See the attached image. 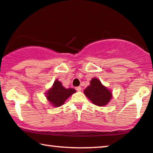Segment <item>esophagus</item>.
<instances>
[{
  "label": "esophagus",
  "instance_id": "34e87169",
  "mask_svg": "<svg viewBox=\"0 0 153 153\" xmlns=\"http://www.w3.org/2000/svg\"><path fill=\"white\" fill-rule=\"evenodd\" d=\"M75 89L78 91H80L81 90V87H75Z\"/></svg>",
  "mask_w": 153,
  "mask_h": 153
}]
</instances>
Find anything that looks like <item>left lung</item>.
Masks as SVG:
<instances>
[{
	"label": "left lung",
	"instance_id": "1",
	"mask_svg": "<svg viewBox=\"0 0 153 153\" xmlns=\"http://www.w3.org/2000/svg\"><path fill=\"white\" fill-rule=\"evenodd\" d=\"M84 92L94 104L99 106L106 105L112 97L111 91L97 78H93L91 80L90 85L85 89Z\"/></svg>",
	"mask_w": 153,
	"mask_h": 153
}]
</instances>
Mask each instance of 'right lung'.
Wrapping results in <instances>:
<instances>
[{"label":"right lung","instance_id":"add662e5","mask_svg":"<svg viewBox=\"0 0 153 153\" xmlns=\"http://www.w3.org/2000/svg\"><path fill=\"white\" fill-rule=\"evenodd\" d=\"M74 89H66L62 86L59 81L56 80L53 84L52 89H50L47 93V98L48 101L54 106H60L65 102L68 98L75 92Z\"/></svg>","mask_w":153,"mask_h":153}]
</instances>
